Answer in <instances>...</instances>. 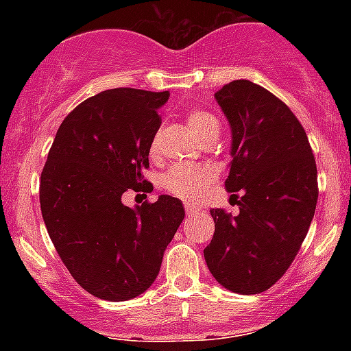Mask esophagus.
<instances>
[{
    "instance_id": "obj_1",
    "label": "esophagus",
    "mask_w": 351,
    "mask_h": 351,
    "mask_svg": "<svg viewBox=\"0 0 351 351\" xmlns=\"http://www.w3.org/2000/svg\"><path fill=\"white\" fill-rule=\"evenodd\" d=\"M185 210H186V214H189V215H193V214H197L200 208H198L197 205H193V204H185Z\"/></svg>"
}]
</instances>
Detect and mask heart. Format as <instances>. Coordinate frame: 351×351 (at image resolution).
<instances>
[{
  "label": "heart",
  "instance_id": "1",
  "mask_svg": "<svg viewBox=\"0 0 351 351\" xmlns=\"http://www.w3.org/2000/svg\"><path fill=\"white\" fill-rule=\"evenodd\" d=\"M186 123L200 139L208 130L217 127L215 117L208 112H204V110H190L189 115H186ZM156 149H158V143L154 141L153 146H151V153H156ZM212 178H214L212 169L202 168V166L182 165L175 166L171 171L166 173L162 183H165V189L175 193L176 197L185 198V200H198L204 195L205 189L212 182Z\"/></svg>",
  "mask_w": 351,
  "mask_h": 351
}]
</instances>
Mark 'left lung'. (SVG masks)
I'll list each match as a JSON object with an SVG mask.
<instances>
[{
	"label": "left lung",
	"instance_id": "obj_1",
	"mask_svg": "<svg viewBox=\"0 0 351 351\" xmlns=\"http://www.w3.org/2000/svg\"><path fill=\"white\" fill-rule=\"evenodd\" d=\"M231 127L228 192L239 212L212 208L204 250L212 277L231 292L270 289L295 258L317 204V169L306 132L290 108L260 84L236 80L214 95Z\"/></svg>",
	"mask_w": 351,
	"mask_h": 351
}]
</instances>
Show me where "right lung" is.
I'll return each mask as SVG.
<instances>
[{"instance_id":"obj_1","label":"right lung","mask_w":351,"mask_h":351,"mask_svg":"<svg viewBox=\"0 0 351 351\" xmlns=\"http://www.w3.org/2000/svg\"><path fill=\"white\" fill-rule=\"evenodd\" d=\"M168 91L115 88L62 120L40 175V208L62 263L86 292L122 302L146 292L185 217L180 198L123 205L127 190H149L143 169Z\"/></svg>"}]
</instances>
